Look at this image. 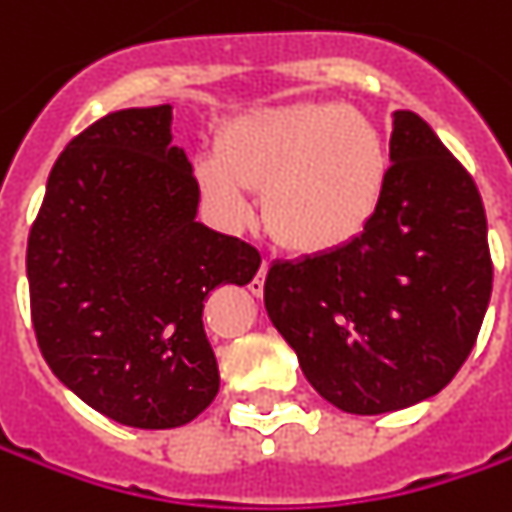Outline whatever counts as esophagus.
Listing matches in <instances>:
<instances>
[{
	"label": "esophagus",
	"instance_id": "esophagus-1",
	"mask_svg": "<svg viewBox=\"0 0 512 512\" xmlns=\"http://www.w3.org/2000/svg\"><path fill=\"white\" fill-rule=\"evenodd\" d=\"M267 267H270V262H267V259H262V267H259L256 279H253V285H250V290H253L256 296L262 293V285H265V276H267Z\"/></svg>",
	"mask_w": 512,
	"mask_h": 512
}]
</instances>
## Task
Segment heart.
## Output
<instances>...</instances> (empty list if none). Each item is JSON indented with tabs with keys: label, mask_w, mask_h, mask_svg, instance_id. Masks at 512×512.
Here are the masks:
<instances>
[{
	"label": "heart",
	"mask_w": 512,
	"mask_h": 512,
	"mask_svg": "<svg viewBox=\"0 0 512 512\" xmlns=\"http://www.w3.org/2000/svg\"><path fill=\"white\" fill-rule=\"evenodd\" d=\"M196 176L233 225L250 219V187H265L273 236L302 253H325L362 236L379 213L390 148L362 110L302 102L230 122L219 150L199 156Z\"/></svg>",
	"instance_id": "heart-1"
}]
</instances>
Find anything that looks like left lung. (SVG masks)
Segmentation results:
<instances>
[{
    "mask_svg": "<svg viewBox=\"0 0 512 512\" xmlns=\"http://www.w3.org/2000/svg\"><path fill=\"white\" fill-rule=\"evenodd\" d=\"M390 179L362 236L273 262L265 307L333 407L393 413L436 396L470 356L493 290L479 187L413 110L393 113Z\"/></svg>",
    "mask_w": 512,
    "mask_h": 512,
    "instance_id": "obj_1",
    "label": "left lung"
}]
</instances>
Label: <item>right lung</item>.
<instances>
[{
	"label": "right lung",
	"instance_id": "add662e5",
	"mask_svg": "<svg viewBox=\"0 0 512 512\" xmlns=\"http://www.w3.org/2000/svg\"><path fill=\"white\" fill-rule=\"evenodd\" d=\"M170 122V105L116 110L70 139L28 236L45 362L93 410L142 430L182 427L216 399L207 293L262 265L253 245L196 222L199 182Z\"/></svg>",
	"mask_w": 512,
	"mask_h": 512
}]
</instances>
